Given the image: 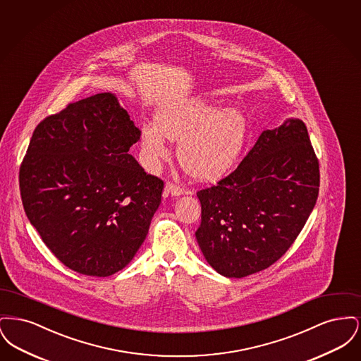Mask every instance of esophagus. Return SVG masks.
<instances>
[{
	"label": "esophagus",
	"instance_id": "obj_1",
	"mask_svg": "<svg viewBox=\"0 0 361 361\" xmlns=\"http://www.w3.org/2000/svg\"><path fill=\"white\" fill-rule=\"evenodd\" d=\"M165 192L168 195H172V196H180V195L184 193V189L180 188L178 185H176L173 183H166L165 184Z\"/></svg>",
	"mask_w": 361,
	"mask_h": 361
}]
</instances>
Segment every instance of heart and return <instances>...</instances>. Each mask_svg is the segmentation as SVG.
I'll return each instance as SVG.
<instances>
[{
    "mask_svg": "<svg viewBox=\"0 0 361 361\" xmlns=\"http://www.w3.org/2000/svg\"><path fill=\"white\" fill-rule=\"evenodd\" d=\"M249 124L237 108L221 109L204 99H193L162 106L155 126L140 128V149L152 168L168 159L165 140L178 143V161L197 180H216L228 172L246 143Z\"/></svg>",
    "mask_w": 361,
    "mask_h": 361,
    "instance_id": "heart-1",
    "label": "heart"
}]
</instances>
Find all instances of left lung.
<instances>
[{"label": "left lung", "instance_id": "obj_1", "mask_svg": "<svg viewBox=\"0 0 361 361\" xmlns=\"http://www.w3.org/2000/svg\"><path fill=\"white\" fill-rule=\"evenodd\" d=\"M319 192V164L306 124L267 130L238 168L202 189L196 240L226 277H245L281 257L307 222Z\"/></svg>", "mask_w": 361, "mask_h": 361}]
</instances>
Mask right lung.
<instances>
[{"label":"right lung","mask_w":361,"mask_h":361,"mask_svg":"<svg viewBox=\"0 0 361 361\" xmlns=\"http://www.w3.org/2000/svg\"><path fill=\"white\" fill-rule=\"evenodd\" d=\"M139 139L112 93L69 104L35 128L18 173L23 206L71 271L114 275L146 240L164 181L128 154Z\"/></svg>","instance_id":"obj_1"}]
</instances>
